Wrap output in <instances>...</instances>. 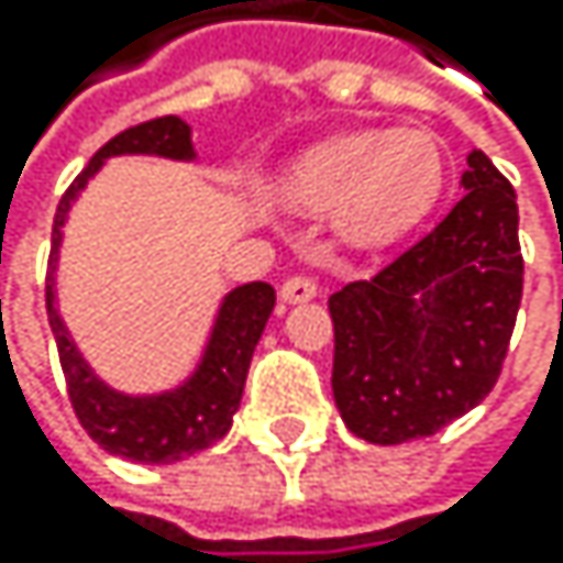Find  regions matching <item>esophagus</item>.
Listing matches in <instances>:
<instances>
[{"mask_svg": "<svg viewBox=\"0 0 563 563\" xmlns=\"http://www.w3.org/2000/svg\"><path fill=\"white\" fill-rule=\"evenodd\" d=\"M279 297H284V303H307L317 297V284L310 276H290L284 290H279Z\"/></svg>", "mask_w": 563, "mask_h": 563, "instance_id": "1", "label": "esophagus"}]
</instances>
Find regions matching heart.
<instances>
[{"mask_svg":"<svg viewBox=\"0 0 563 563\" xmlns=\"http://www.w3.org/2000/svg\"><path fill=\"white\" fill-rule=\"evenodd\" d=\"M442 181V151L429 131H351L279 165L269 196L297 216L331 212L334 235L351 250H382L429 216Z\"/></svg>","mask_w":563,"mask_h":563,"instance_id":"b5f03b06","label":"heart"}]
</instances>
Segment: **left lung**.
I'll use <instances>...</instances> for the list:
<instances>
[{
	"label": "left lung",
	"instance_id": "obj_1",
	"mask_svg": "<svg viewBox=\"0 0 563 563\" xmlns=\"http://www.w3.org/2000/svg\"><path fill=\"white\" fill-rule=\"evenodd\" d=\"M460 188L426 240L328 303L334 405L364 442L435 435L500 378L523 294L517 191L476 147Z\"/></svg>",
	"mask_w": 563,
	"mask_h": 563
}]
</instances>
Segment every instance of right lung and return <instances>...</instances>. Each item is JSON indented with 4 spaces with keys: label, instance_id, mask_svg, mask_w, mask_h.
I'll list each match as a JSON object with an SVG mask.
<instances>
[{
    "label": "right lung",
    "instance_id": "add662e5",
    "mask_svg": "<svg viewBox=\"0 0 563 563\" xmlns=\"http://www.w3.org/2000/svg\"><path fill=\"white\" fill-rule=\"evenodd\" d=\"M111 158H165L196 165V141L191 128L181 118H158L137 128L121 131L107 141L90 165L80 172V178L70 185L67 196L59 199L56 219H53V250H49V276H46V313L56 338L59 364L67 375V391L74 401V412L87 435L131 463L165 466L196 456L209 449L232 429V416L240 412L246 375L253 351L263 338V328L273 313L276 294L269 284H243L232 287L212 317V328L206 334V344L188 372L158 391H121L111 382L97 375V367L84 357L77 347L67 320L59 313V246L63 229L70 222L74 206L80 202L84 188L93 181V175Z\"/></svg>",
    "mask_w": 563,
    "mask_h": 563
}]
</instances>
